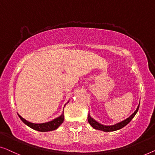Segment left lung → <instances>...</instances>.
<instances>
[{
    "instance_id": "8db88e82",
    "label": "left lung",
    "mask_w": 155,
    "mask_h": 155,
    "mask_svg": "<svg viewBox=\"0 0 155 155\" xmlns=\"http://www.w3.org/2000/svg\"><path fill=\"white\" fill-rule=\"evenodd\" d=\"M139 106H140V104H138V107H137L136 110L133 113V114L130 115L129 117H128L127 119H126L125 120L122 121L121 122H119V123L115 124L114 125H110V126H106L103 125V124H101L99 122H97L96 120H95L94 119H93L92 117L90 116V113H89L88 115V123L91 124V126L93 128L97 130H102V131L104 132H110V131H114V130H117L121 129V128H124V126L127 125V124L129 123V122L132 120V119L135 117V115L136 114V113L138 112Z\"/></svg>"
}]
</instances>
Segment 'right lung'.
Segmentation results:
<instances>
[{
	"mask_svg": "<svg viewBox=\"0 0 155 155\" xmlns=\"http://www.w3.org/2000/svg\"><path fill=\"white\" fill-rule=\"evenodd\" d=\"M68 102L69 101L67 102V103H68ZM18 116L19 118H20L21 120L26 125L28 126L30 128H33L34 130H38V131H41V132H47V131H51V130H55L63 123V121L64 120V111H63L62 114H61L60 117L54 119L53 120L50 121L48 122H45V123H41V124L31 123V122L28 121L26 120V119L22 118V117H21L19 114H18Z\"/></svg>",
	"mask_w": 155,
	"mask_h": 155,
	"instance_id": "add662e5",
	"label": "right lung"
}]
</instances>
